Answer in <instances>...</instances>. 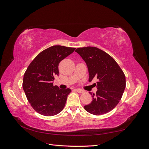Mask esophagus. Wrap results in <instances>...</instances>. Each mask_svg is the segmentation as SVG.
Here are the masks:
<instances>
[{"mask_svg": "<svg viewBox=\"0 0 149 149\" xmlns=\"http://www.w3.org/2000/svg\"><path fill=\"white\" fill-rule=\"evenodd\" d=\"M75 90H76V91H77L78 93H82L83 92V90L81 89H76Z\"/></svg>", "mask_w": 149, "mask_h": 149, "instance_id": "1", "label": "esophagus"}]
</instances>
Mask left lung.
Masks as SVG:
<instances>
[{"instance_id": "1", "label": "left lung", "mask_w": 149, "mask_h": 149, "mask_svg": "<svg viewBox=\"0 0 149 149\" xmlns=\"http://www.w3.org/2000/svg\"><path fill=\"white\" fill-rule=\"evenodd\" d=\"M87 65L89 81L97 79L96 93H89L93 101L84 106L93 115L99 116L112 111L118 105L125 88V76L117 62L109 54L96 47L78 48L75 50Z\"/></svg>"}]
</instances>
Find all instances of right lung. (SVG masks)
<instances>
[{"label": "right lung", "mask_w": 149, "mask_h": 149, "mask_svg": "<svg viewBox=\"0 0 149 149\" xmlns=\"http://www.w3.org/2000/svg\"><path fill=\"white\" fill-rule=\"evenodd\" d=\"M75 49L60 45L50 47L40 53L28 66L22 86L30 105L38 113L53 116L63 109L71 90L60 89L53 86V81L59 74L60 62Z\"/></svg>", "instance_id": "add662e5"}]
</instances>
